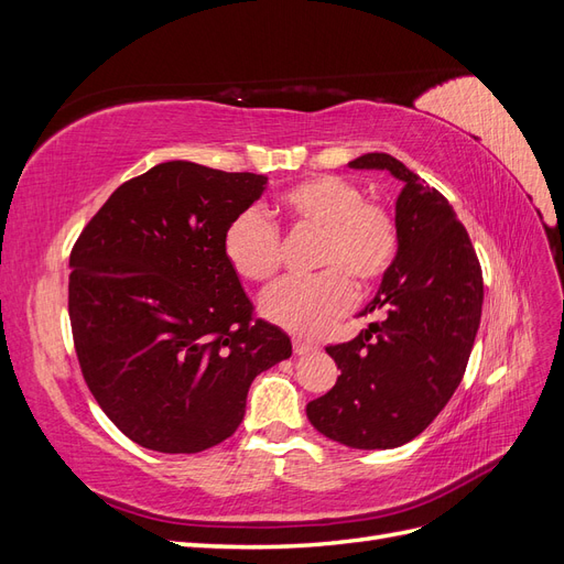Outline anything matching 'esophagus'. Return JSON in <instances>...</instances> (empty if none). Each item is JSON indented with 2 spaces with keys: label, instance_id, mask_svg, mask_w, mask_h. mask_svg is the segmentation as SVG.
Returning a JSON list of instances; mask_svg holds the SVG:
<instances>
[{
  "label": "esophagus",
  "instance_id": "34e87169",
  "mask_svg": "<svg viewBox=\"0 0 564 564\" xmlns=\"http://www.w3.org/2000/svg\"><path fill=\"white\" fill-rule=\"evenodd\" d=\"M313 350H317V346L311 344V340L294 338V352H296V355H308V352H313Z\"/></svg>",
  "mask_w": 564,
  "mask_h": 564
}]
</instances>
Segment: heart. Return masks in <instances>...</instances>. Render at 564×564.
<instances>
[{
    "instance_id": "1",
    "label": "heart",
    "mask_w": 564,
    "mask_h": 564,
    "mask_svg": "<svg viewBox=\"0 0 564 564\" xmlns=\"http://www.w3.org/2000/svg\"><path fill=\"white\" fill-rule=\"evenodd\" d=\"M278 216L299 228L322 230L313 278H286L261 296L259 308L278 327L303 334H327L355 303V284L379 282L398 256V226L392 214L369 202L357 183L344 176H315L280 197ZM224 253L237 275L270 282L280 268L278 228L259 209L237 214L224 232Z\"/></svg>"
}]
</instances>
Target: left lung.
Wrapping results in <instances>:
<instances>
[{"label": "left lung", "instance_id": "1", "mask_svg": "<svg viewBox=\"0 0 564 564\" xmlns=\"http://www.w3.org/2000/svg\"><path fill=\"white\" fill-rule=\"evenodd\" d=\"M348 166L402 183L398 256L360 311H381L383 319L327 348L340 377L305 414L340 445L392 449L429 429L464 379L482 315V270L452 204L400 160L367 152Z\"/></svg>", "mask_w": 564, "mask_h": 564}]
</instances>
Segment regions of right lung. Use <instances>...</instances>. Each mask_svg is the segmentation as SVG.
I'll list each match as a JSON object with an SVG mask.
<instances>
[{
  "instance_id": "obj_1",
  "label": "right lung",
  "mask_w": 564,
  "mask_h": 564,
  "mask_svg": "<svg viewBox=\"0 0 564 564\" xmlns=\"http://www.w3.org/2000/svg\"><path fill=\"white\" fill-rule=\"evenodd\" d=\"M268 187L174 160L122 183L70 253L67 311L79 367L106 416L135 445L197 454L245 419L261 371L289 336L251 319L224 253L230 220Z\"/></svg>"
}]
</instances>
